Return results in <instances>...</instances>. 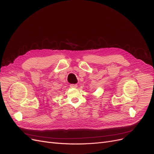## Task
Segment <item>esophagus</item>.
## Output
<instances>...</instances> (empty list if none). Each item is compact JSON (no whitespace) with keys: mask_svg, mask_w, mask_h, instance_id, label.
Masks as SVG:
<instances>
[{"mask_svg":"<svg viewBox=\"0 0 154 154\" xmlns=\"http://www.w3.org/2000/svg\"><path fill=\"white\" fill-rule=\"evenodd\" d=\"M78 87L77 84H71L70 85V87L71 88H76Z\"/></svg>","mask_w":154,"mask_h":154,"instance_id":"obj_1","label":"esophagus"}]
</instances>
